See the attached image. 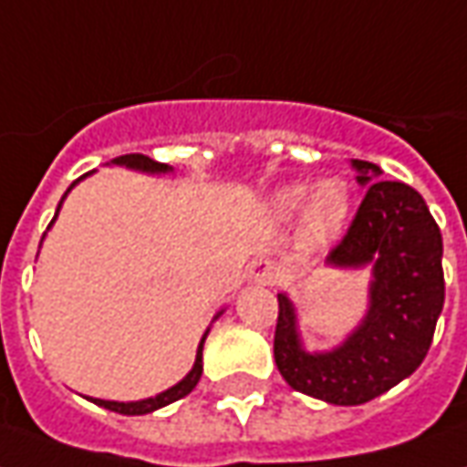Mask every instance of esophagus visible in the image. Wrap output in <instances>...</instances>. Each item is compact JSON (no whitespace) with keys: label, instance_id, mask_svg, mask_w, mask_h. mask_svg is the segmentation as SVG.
Returning <instances> with one entry per match:
<instances>
[{"label":"esophagus","instance_id":"esophagus-1","mask_svg":"<svg viewBox=\"0 0 467 467\" xmlns=\"http://www.w3.org/2000/svg\"><path fill=\"white\" fill-rule=\"evenodd\" d=\"M250 278L255 280V283H267V285H273V283H278L280 280V265L275 260H270V257L253 260V263H250Z\"/></svg>","mask_w":467,"mask_h":467}]
</instances>
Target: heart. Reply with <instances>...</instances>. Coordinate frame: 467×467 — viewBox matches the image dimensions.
I'll use <instances>...</instances> for the list:
<instances>
[{"label": "heart", "mask_w": 467, "mask_h": 467, "mask_svg": "<svg viewBox=\"0 0 467 467\" xmlns=\"http://www.w3.org/2000/svg\"><path fill=\"white\" fill-rule=\"evenodd\" d=\"M308 197L306 187H288L278 194V207L283 214H293L296 210H301L303 202ZM348 212V189L344 182L338 179H328L321 182L318 187L313 189L311 200L303 210V234L321 243L344 224Z\"/></svg>", "instance_id": "obj_1"}]
</instances>
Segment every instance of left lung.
I'll return each instance as SVG.
<instances>
[{
	"mask_svg": "<svg viewBox=\"0 0 467 467\" xmlns=\"http://www.w3.org/2000/svg\"><path fill=\"white\" fill-rule=\"evenodd\" d=\"M367 187L328 263H374L371 306L357 334L331 354H306L296 336L293 306L280 293L275 364L296 392L331 404H364L422 364L445 303L442 234L422 194L402 182H372L379 166L354 161Z\"/></svg>",
	"mask_w": 467,
	"mask_h": 467,
	"instance_id": "1",
	"label": "left lung"
}]
</instances>
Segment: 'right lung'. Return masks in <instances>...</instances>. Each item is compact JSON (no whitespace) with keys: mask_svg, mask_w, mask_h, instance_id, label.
Returning <instances> with one entry per match:
<instances>
[{"mask_svg":"<svg viewBox=\"0 0 467 467\" xmlns=\"http://www.w3.org/2000/svg\"><path fill=\"white\" fill-rule=\"evenodd\" d=\"M113 164H126V166H131V169H141V171H166V169H169L166 164H159V161H154V159H149V156H143V154L116 156V159H113ZM83 177H86V174H83ZM73 184H70V189H73ZM70 189H67V192H70ZM60 204H63V202H60ZM60 204H57V210H60ZM55 217H57V212H55ZM55 217H52V220H55ZM202 347H204V338H202L200 348H197L194 369L189 371L187 377L179 381L177 387H171V389H166V392L156 394V397H151V400H141V402H106V400H93V402L100 404V407H106V410H110V412H119V415H146V412H154V410H159V407H166V404L177 402V400H182V397H187V394L197 387V381H200Z\"/></svg>","mask_w":467,"mask_h":467,"instance_id":"right-lung-1","label":"right lung"}]
</instances>
